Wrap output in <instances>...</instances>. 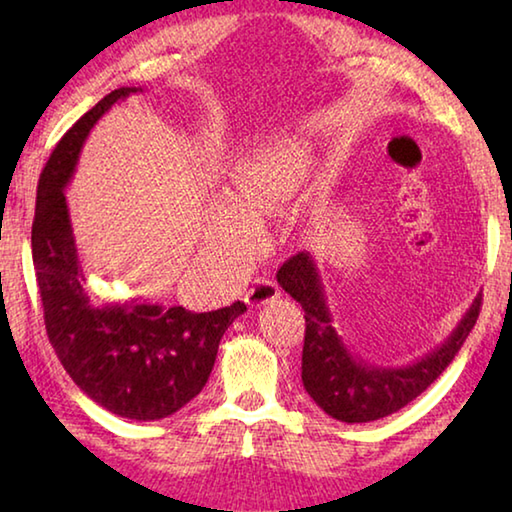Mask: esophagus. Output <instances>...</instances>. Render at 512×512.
I'll use <instances>...</instances> for the list:
<instances>
[{
	"label": "esophagus",
	"mask_w": 512,
	"mask_h": 512,
	"mask_svg": "<svg viewBox=\"0 0 512 512\" xmlns=\"http://www.w3.org/2000/svg\"><path fill=\"white\" fill-rule=\"evenodd\" d=\"M282 289L277 287V282L266 280V277H257L253 282V287L246 291V302L250 307H264L268 302H273L280 298Z\"/></svg>",
	"instance_id": "esophagus-1"
}]
</instances>
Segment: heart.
<instances>
[{
  "mask_svg": "<svg viewBox=\"0 0 512 512\" xmlns=\"http://www.w3.org/2000/svg\"><path fill=\"white\" fill-rule=\"evenodd\" d=\"M307 176V153L291 144L259 146L237 158L228 173L230 201H219L207 216V255L225 264L244 262L259 239L257 223L280 214Z\"/></svg>",
  "mask_w": 512,
  "mask_h": 512,
  "instance_id": "heart-1",
  "label": "heart"
}]
</instances>
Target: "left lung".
Masks as SVG:
<instances>
[{"label":"left lung","instance_id":"1","mask_svg":"<svg viewBox=\"0 0 512 512\" xmlns=\"http://www.w3.org/2000/svg\"><path fill=\"white\" fill-rule=\"evenodd\" d=\"M277 282L305 309L302 384L320 409L341 422H372L413 402L461 350L479 318L481 293L447 339L409 366H370L345 348L332 325L314 257L298 253L277 271Z\"/></svg>","mask_w":512,"mask_h":512}]
</instances>
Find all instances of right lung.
Returning a JSON list of instances; mask_svg holds the SVG:
<instances>
[{
  "label": "right lung",
  "mask_w": 512,
  "mask_h": 512,
  "mask_svg": "<svg viewBox=\"0 0 512 512\" xmlns=\"http://www.w3.org/2000/svg\"><path fill=\"white\" fill-rule=\"evenodd\" d=\"M135 92L142 88L110 92L56 144L38 180L31 253L49 343L69 377L106 411L151 422L169 418L203 391L221 336L246 305L237 300L194 314L140 298L106 300L85 284L65 187L92 126Z\"/></svg>",
  "instance_id": "right-lung-1"
}]
</instances>
